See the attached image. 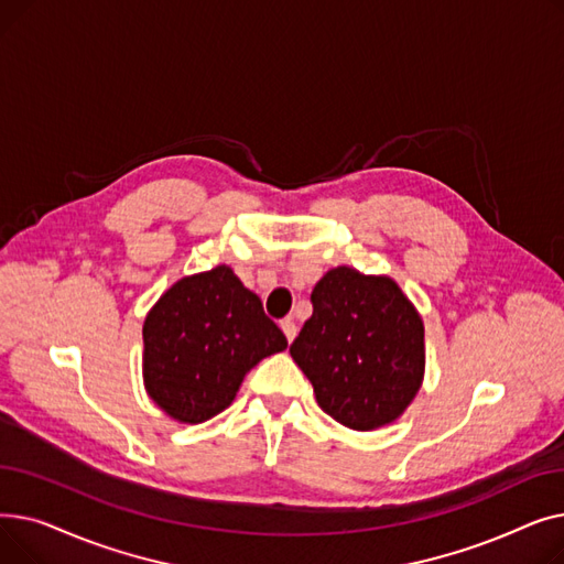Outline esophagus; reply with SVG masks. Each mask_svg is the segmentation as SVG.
Listing matches in <instances>:
<instances>
[{"instance_id":"1","label":"esophagus","mask_w":564,"mask_h":564,"mask_svg":"<svg viewBox=\"0 0 564 564\" xmlns=\"http://www.w3.org/2000/svg\"><path fill=\"white\" fill-rule=\"evenodd\" d=\"M281 329H283V334H285L288 343H292V340H294V336H297V324H294V319H292V317L281 319Z\"/></svg>"}]
</instances>
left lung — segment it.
Listing matches in <instances>:
<instances>
[{
    "label": "left lung",
    "mask_w": 564,
    "mask_h": 564,
    "mask_svg": "<svg viewBox=\"0 0 564 564\" xmlns=\"http://www.w3.org/2000/svg\"><path fill=\"white\" fill-rule=\"evenodd\" d=\"M313 315L290 345L317 404L340 425L395 423L425 377L423 317L391 276L340 264L313 292Z\"/></svg>",
    "instance_id": "obj_1"
}]
</instances>
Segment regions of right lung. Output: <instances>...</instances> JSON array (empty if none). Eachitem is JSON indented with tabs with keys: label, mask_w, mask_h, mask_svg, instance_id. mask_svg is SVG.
<instances>
[{
	"label": "right lung",
	"mask_w": 564,
	"mask_h": 564,
	"mask_svg": "<svg viewBox=\"0 0 564 564\" xmlns=\"http://www.w3.org/2000/svg\"><path fill=\"white\" fill-rule=\"evenodd\" d=\"M288 340L228 264L175 281L143 319V387L166 416L198 425L230 406L247 372Z\"/></svg>",
	"instance_id": "1"
}]
</instances>
